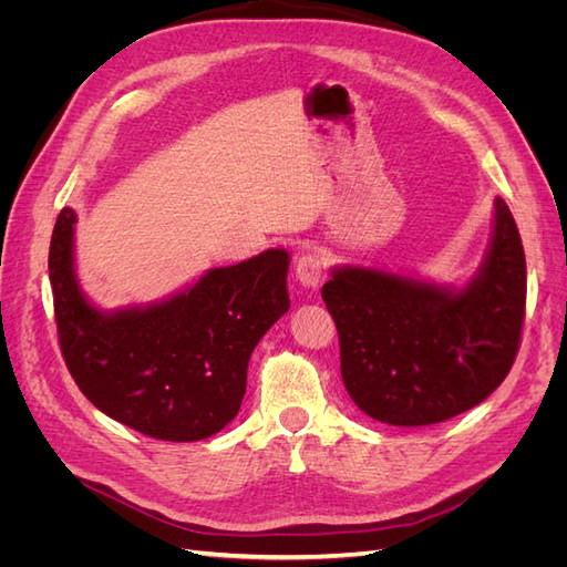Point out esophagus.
<instances>
[{
    "instance_id": "34e87169",
    "label": "esophagus",
    "mask_w": 567,
    "mask_h": 567,
    "mask_svg": "<svg viewBox=\"0 0 567 567\" xmlns=\"http://www.w3.org/2000/svg\"><path fill=\"white\" fill-rule=\"evenodd\" d=\"M323 271H326V262L319 252L307 250L296 260V279L305 288H317L323 279Z\"/></svg>"
}]
</instances>
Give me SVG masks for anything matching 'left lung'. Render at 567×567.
<instances>
[{
  "mask_svg": "<svg viewBox=\"0 0 567 567\" xmlns=\"http://www.w3.org/2000/svg\"><path fill=\"white\" fill-rule=\"evenodd\" d=\"M525 293L523 241L499 196L485 260L461 288L375 267L331 269L321 298L352 402L375 421L411 427L487 400L518 354Z\"/></svg>",
  "mask_w": 567,
  "mask_h": 567,
  "instance_id": "left-lung-1",
  "label": "left lung"
}]
</instances>
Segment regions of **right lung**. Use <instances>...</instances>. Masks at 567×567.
Masks as SVG:
<instances>
[{
    "label": "right lung",
    "instance_id": "add662e5",
    "mask_svg": "<svg viewBox=\"0 0 567 567\" xmlns=\"http://www.w3.org/2000/svg\"><path fill=\"white\" fill-rule=\"evenodd\" d=\"M73 208L49 246L59 342L78 388L99 411L136 433L196 442L236 419L248 362L290 307L284 248L215 267L179 293L123 310H99L75 274Z\"/></svg>",
    "mask_w": 567,
    "mask_h": 567
}]
</instances>
